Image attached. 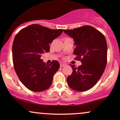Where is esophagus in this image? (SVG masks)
Here are the masks:
<instances>
[{"instance_id": "34e87169", "label": "esophagus", "mask_w": 120, "mask_h": 120, "mask_svg": "<svg viewBox=\"0 0 120 120\" xmlns=\"http://www.w3.org/2000/svg\"><path fill=\"white\" fill-rule=\"evenodd\" d=\"M65 65V64H64V63H60V67H61V68L63 67Z\"/></svg>"}]
</instances>
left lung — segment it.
I'll return each instance as SVG.
<instances>
[{
    "label": "left lung",
    "mask_w": 120,
    "mask_h": 120,
    "mask_svg": "<svg viewBox=\"0 0 120 120\" xmlns=\"http://www.w3.org/2000/svg\"><path fill=\"white\" fill-rule=\"evenodd\" d=\"M64 32L73 38L76 46L75 60L81 61L78 68L71 65L73 72L67 77L69 86L86 91L94 86L102 75L107 62V45L103 34L93 26L85 25Z\"/></svg>",
    "instance_id": "1"
}]
</instances>
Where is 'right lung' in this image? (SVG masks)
Listing matches in <instances>:
<instances>
[{
  "instance_id": "1",
  "label": "right lung",
  "mask_w": 120,
  "mask_h": 120,
  "mask_svg": "<svg viewBox=\"0 0 120 120\" xmlns=\"http://www.w3.org/2000/svg\"><path fill=\"white\" fill-rule=\"evenodd\" d=\"M63 31V29H51L32 24L23 28L15 36L12 45L14 68L21 82L29 90L41 92L51 85L60 64L53 60L47 65L41 59V55L49 51V44Z\"/></svg>"
}]
</instances>
